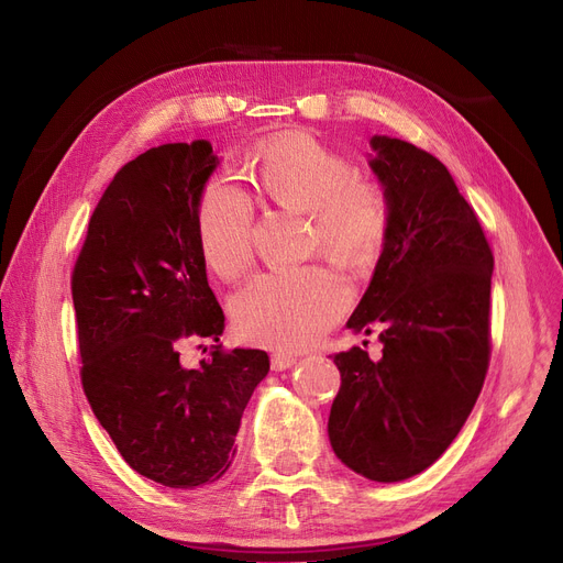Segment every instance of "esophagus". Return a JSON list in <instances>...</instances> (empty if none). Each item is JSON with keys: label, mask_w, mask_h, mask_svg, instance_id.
Instances as JSON below:
<instances>
[{"label": "esophagus", "mask_w": 563, "mask_h": 563, "mask_svg": "<svg viewBox=\"0 0 563 563\" xmlns=\"http://www.w3.org/2000/svg\"><path fill=\"white\" fill-rule=\"evenodd\" d=\"M296 363H298V357L294 353H284V351L273 353V369L275 372H284L288 367H294Z\"/></svg>", "instance_id": "esophagus-1"}]
</instances>
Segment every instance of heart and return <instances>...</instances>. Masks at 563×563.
Instances as JSON below:
<instances>
[{"label":"heart","mask_w":563,"mask_h":563,"mask_svg":"<svg viewBox=\"0 0 563 563\" xmlns=\"http://www.w3.org/2000/svg\"><path fill=\"white\" fill-rule=\"evenodd\" d=\"M263 194L277 206L311 214L313 244L336 263L367 265L386 242L390 200L378 183L360 177L349 156L307 133H284L254 154ZM198 246L221 279H235L254 258V203L229 177H212L196 212ZM351 302L342 275L323 265L273 269L244 284L231 313L244 340L300 349L340 319Z\"/></svg>","instance_id":"b5f03b06"}]
</instances>
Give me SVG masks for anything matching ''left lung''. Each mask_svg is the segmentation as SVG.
<instances>
[{"mask_svg":"<svg viewBox=\"0 0 563 563\" xmlns=\"http://www.w3.org/2000/svg\"><path fill=\"white\" fill-rule=\"evenodd\" d=\"M369 162L390 229L346 328L380 330V360L334 353L342 374L328 437L334 455L376 483L407 481L460 434L489 365L494 256L453 175L407 141L374 136Z\"/></svg>","mask_w":563,"mask_h":563,"instance_id":"8db88e82","label":"left lung"}]
</instances>
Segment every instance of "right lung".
Masks as SVG:
<instances>
[{"label":"right lung","instance_id":"obj_1","mask_svg":"<svg viewBox=\"0 0 563 563\" xmlns=\"http://www.w3.org/2000/svg\"><path fill=\"white\" fill-rule=\"evenodd\" d=\"M219 159L208 141L168 143L124 164L87 227L71 275L80 380L124 462L166 487L219 481L246 401L269 369L258 349L179 365L185 340L219 342L223 311L196 233Z\"/></svg>","mask_w":563,"mask_h":563}]
</instances>
